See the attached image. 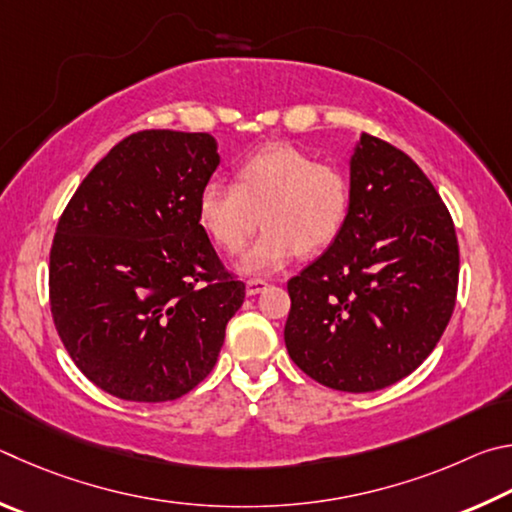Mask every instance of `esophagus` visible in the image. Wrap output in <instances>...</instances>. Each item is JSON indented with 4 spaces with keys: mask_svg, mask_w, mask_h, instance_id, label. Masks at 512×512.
Segmentation results:
<instances>
[{
    "mask_svg": "<svg viewBox=\"0 0 512 512\" xmlns=\"http://www.w3.org/2000/svg\"><path fill=\"white\" fill-rule=\"evenodd\" d=\"M267 288V281L265 279H249L247 281V294L249 297H254V294L263 292Z\"/></svg>",
    "mask_w": 512,
    "mask_h": 512,
    "instance_id": "34e87169",
    "label": "esophagus"
}]
</instances>
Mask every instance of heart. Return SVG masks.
<instances>
[{
	"label": "heart",
	"mask_w": 512,
	"mask_h": 512,
	"mask_svg": "<svg viewBox=\"0 0 512 512\" xmlns=\"http://www.w3.org/2000/svg\"><path fill=\"white\" fill-rule=\"evenodd\" d=\"M348 204L351 184L342 168L290 143H270L240 161L233 184L213 179L200 188L197 220L229 254H238L263 222V236L240 258V270L272 274L297 251L328 247L344 227Z\"/></svg>",
	"instance_id": "heart-1"
}]
</instances>
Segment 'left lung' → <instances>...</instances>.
I'll return each mask as SVG.
<instances>
[{"mask_svg":"<svg viewBox=\"0 0 512 512\" xmlns=\"http://www.w3.org/2000/svg\"><path fill=\"white\" fill-rule=\"evenodd\" d=\"M456 288L459 240L441 195L409 155L362 134L344 227L288 281L285 346L324 387L384 389L434 351Z\"/></svg>","mask_w":512,"mask_h":512,"instance_id":"1","label":"left lung"}]
</instances>
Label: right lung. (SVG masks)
<instances>
[{"instance_id":"add662e5","label":"right lung","mask_w":512,"mask_h":512,"mask_svg":"<svg viewBox=\"0 0 512 512\" xmlns=\"http://www.w3.org/2000/svg\"><path fill=\"white\" fill-rule=\"evenodd\" d=\"M218 164L206 132H134L60 215L53 324L85 378L116 398L166 402L195 389L245 301V283L197 220V195Z\"/></svg>"}]
</instances>
